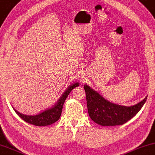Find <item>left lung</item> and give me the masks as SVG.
Returning <instances> with one entry per match:
<instances>
[{"mask_svg":"<svg viewBox=\"0 0 155 155\" xmlns=\"http://www.w3.org/2000/svg\"><path fill=\"white\" fill-rule=\"evenodd\" d=\"M89 117L99 125L118 126L132 119L143 107L147 96L138 104L122 106L109 102L90 86L84 85Z\"/></svg>","mask_w":155,"mask_h":155,"instance_id":"1","label":"left lung"}]
</instances>
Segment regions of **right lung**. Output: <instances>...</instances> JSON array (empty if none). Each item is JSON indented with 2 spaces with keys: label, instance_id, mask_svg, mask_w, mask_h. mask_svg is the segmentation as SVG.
<instances>
[{
  "label": "right lung",
  "instance_id": "right-lung-1",
  "mask_svg": "<svg viewBox=\"0 0 155 155\" xmlns=\"http://www.w3.org/2000/svg\"><path fill=\"white\" fill-rule=\"evenodd\" d=\"M77 86H78V82H76L71 85L64 91L55 105L36 115H33V116L25 115L17 112L15 109H14V110L21 119H23L24 121L27 122V123L38 126L51 125V124L55 123V122L59 120L61 114H62L63 104L64 103L65 100H66L67 97L68 96L71 91Z\"/></svg>",
  "mask_w": 155,
  "mask_h": 155
}]
</instances>
